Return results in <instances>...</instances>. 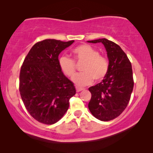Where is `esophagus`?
<instances>
[{
    "instance_id": "obj_1",
    "label": "esophagus",
    "mask_w": 153,
    "mask_h": 153,
    "mask_svg": "<svg viewBox=\"0 0 153 153\" xmlns=\"http://www.w3.org/2000/svg\"><path fill=\"white\" fill-rule=\"evenodd\" d=\"M76 92H80V91H83V88H80V87H78V86H76Z\"/></svg>"
}]
</instances>
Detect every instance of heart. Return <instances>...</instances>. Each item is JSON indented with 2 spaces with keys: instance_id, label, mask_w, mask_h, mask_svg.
<instances>
[{
  "instance_id": "1",
  "label": "heart",
  "mask_w": 153,
  "mask_h": 153,
  "mask_svg": "<svg viewBox=\"0 0 153 153\" xmlns=\"http://www.w3.org/2000/svg\"><path fill=\"white\" fill-rule=\"evenodd\" d=\"M74 60L84 62L81 73L73 78V81L79 86L90 85L93 79L101 81L106 76L108 70V60L95 48L88 45H82L74 48L72 51ZM60 70L67 76L72 78L76 74V65L72 59L66 56H60L58 59Z\"/></svg>"
}]
</instances>
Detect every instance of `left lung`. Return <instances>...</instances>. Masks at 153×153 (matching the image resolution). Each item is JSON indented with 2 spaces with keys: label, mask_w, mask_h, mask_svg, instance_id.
Segmentation results:
<instances>
[{
  "label": "left lung",
  "mask_w": 153,
  "mask_h": 153,
  "mask_svg": "<svg viewBox=\"0 0 153 153\" xmlns=\"http://www.w3.org/2000/svg\"><path fill=\"white\" fill-rule=\"evenodd\" d=\"M101 42L107 52L108 70L102 82L88 90L91 99L88 108L93 116L102 121L117 118L127 107L134 88L131 62L123 49L106 38L88 41Z\"/></svg>",
  "instance_id": "obj_1"
}]
</instances>
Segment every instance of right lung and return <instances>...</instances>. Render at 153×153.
I'll return each instance as SVG.
<instances>
[{
    "label": "right lung",
    "mask_w": 153,
    "mask_h": 153,
    "mask_svg": "<svg viewBox=\"0 0 153 153\" xmlns=\"http://www.w3.org/2000/svg\"><path fill=\"white\" fill-rule=\"evenodd\" d=\"M74 42L54 39L38 42L23 62L20 95L27 111L39 123H57L68 111L70 99L76 94L74 83L65 76L58 65L60 52Z\"/></svg>",
    "instance_id": "obj_1"
}]
</instances>
